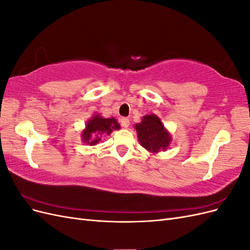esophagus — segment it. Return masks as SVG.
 <instances>
[{"instance_id": "esophagus-1", "label": "esophagus", "mask_w": 250, "mask_h": 250, "mask_svg": "<svg viewBox=\"0 0 250 250\" xmlns=\"http://www.w3.org/2000/svg\"><path fill=\"white\" fill-rule=\"evenodd\" d=\"M120 122H121V125H122V127H124V128H128V126H129V119H127V118H122L120 120Z\"/></svg>"}]
</instances>
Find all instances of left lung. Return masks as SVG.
<instances>
[{"instance_id":"left-lung-1","label":"left lung","mask_w":250,"mask_h":250,"mask_svg":"<svg viewBox=\"0 0 250 250\" xmlns=\"http://www.w3.org/2000/svg\"><path fill=\"white\" fill-rule=\"evenodd\" d=\"M141 145L149 152L158 153L167 150L171 143V135L164 127L161 119L154 113L142 118V122L134 125Z\"/></svg>"}]
</instances>
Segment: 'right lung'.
<instances>
[{
  "instance_id": "right-lung-1",
  "label": "right lung",
  "mask_w": 250,
  "mask_h": 250,
  "mask_svg": "<svg viewBox=\"0 0 250 250\" xmlns=\"http://www.w3.org/2000/svg\"><path fill=\"white\" fill-rule=\"evenodd\" d=\"M120 124L115 118H102L100 115H95L89 119L84 130H82L81 138L83 143L89 146H95L99 143L104 135H109L113 130L120 129Z\"/></svg>"
}]
</instances>
